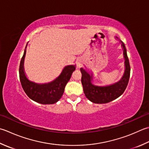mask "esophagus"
Wrapping results in <instances>:
<instances>
[{
	"label": "esophagus",
	"mask_w": 149,
	"mask_h": 149,
	"mask_svg": "<svg viewBox=\"0 0 149 149\" xmlns=\"http://www.w3.org/2000/svg\"><path fill=\"white\" fill-rule=\"evenodd\" d=\"M83 61L82 59H79L77 61V66L78 67L81 66V65H82V64H83Z\"/></svg>",
	"instance_id": "obj_1"
}]
</instances>
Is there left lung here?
Returning <instances> with one entry per match:
<instances>
[{"label": "left lung", "instance_id": "1", "mask_svg": "<svg viewBox=\"0 0 149 149\" xmlns=\"http://www.w3.org/2000/svg\"><path fill=\"white\" fill-rule=\"evenodd\" d=\"M123 50L125 59V71L123 76L118 82L109 85L98 86L94 83V74L86 68H81L82 74L81 83L83 84L84 95L94 103H107L121 96L126 89L129 81L130 68L128 59L127 49L124 44L120 41Z\"/></svg>", "mask_w": 149, "mask_h": 149}]
</instances>
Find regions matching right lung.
<instances>
[{"label": "right lung", "mask_w": 149, "mask_h": 149, "mask_svg": "<svg viewBox=\"0 0 149 149\" xmlns=\"http://www.w3.org/2000/svg\"><path fill=\"white\" fill-rule=\"evenodd\" d=\"M27 45L19 67V77L23 90L31 100L37 103L43 104L57 103L62 97L66 84L70 79L73 72L75 70L76 65H70L65 66L59 76L51 82L37 83L31 81L26 76L24 67Z\"/></svg>", "instance_id": "1"}]
</instances>
